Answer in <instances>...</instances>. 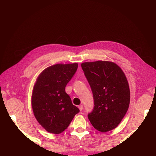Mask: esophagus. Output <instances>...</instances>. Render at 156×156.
Instances as JSON below:
<instances>
[{"mask_svg": "<svg viewBox=\"0 0 156 156\" xmlns=\"http://www.w3.org/2000/svg\"><path fill=\"white\" fill-rule=\"evenodd\" d=\"M78 107H79V110L81 111L83 109V105H80Z\"/></svg>", "mask_w": 156, "mask_h": 156, "instance_id": "1", "label": "esophagus"}]
</instances>
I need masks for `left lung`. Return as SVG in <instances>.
<instances>
[{
    "instance_id": "1",
    "label": "left lung",
    "mask_w": 156,
    "mask_h": 156,
    "mask_svg": "<svg viewBox=\"0 0 156 156\" xmlns=\"http://www.w3.org/2000/svg\"><path fill=\"white\" fill-rule=\"evenodd\" d=\"M90 86L94 107L88 118L96 129L111 131L117 127L128 109L130 91L123 71L116 64L96 61L81 64Z\"/></svg>"
}]
</instances>
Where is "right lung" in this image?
<instances>
[{
    "mask_svg": "<svg viewBox=\"0 0 156 156\" xmlns=\"http://www.w3.org/2000/svg\"><path fill=\"white\" fill-rule=\"evenodd\" d=\"M78 68L77 63L55 64L44 69L37 77L32 96L36 120L49 133H62L79 109L65 91Z\"/></svg>",
    "mask_w": 156,
    "mask_h": 156,
    "instance_id": "add662e5",
    "label": "right lung"
}]
</instances>
